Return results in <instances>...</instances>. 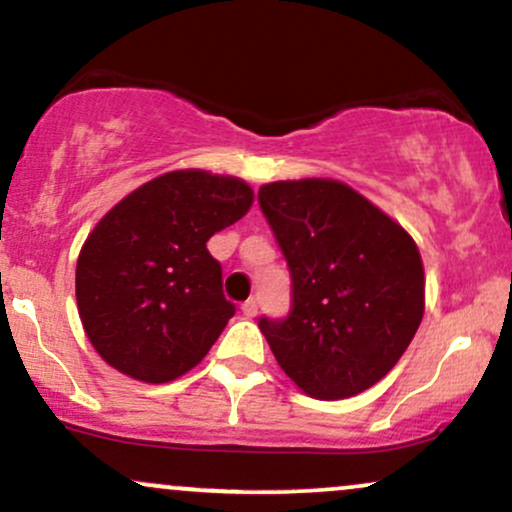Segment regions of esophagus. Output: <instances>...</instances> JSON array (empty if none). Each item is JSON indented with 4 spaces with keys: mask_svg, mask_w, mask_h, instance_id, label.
Instances as JSON below:
<instances>
[{
    "mask_svg": "<svg viewBox=\"0 0 512 512\" xmlns=\"http://www.w3.org/2000/svg\"><path fill=\"white\" fill-rule=\"evenodd\" d=\"M242 314L246 318H254L258 314V302H256V299H246V302L242 304Z\"/></svg>",
    "mask_w": 512,
    "mask_h": 512,
    "instance_id": "obj_1",
    "label": "esophagus"
}]
</instances>
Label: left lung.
Listing matches in <instances>:
<instances>
[{
    "mask_svg": "<svg viewBox=\"0 0 512 512\" xmlns=\"http://www.w3.org/2000/svg\"><path fill=\"white\" fill-rule=\"evenodd\" d=\"M292 273V311L261 318L280 369L318 400L376 386L424 316V266L410 232L338 179L258 189Z\"/></svg>",
    "mask_w": 512,
    "mask_h": 512,
    "instance_id": "left-lung-1",
    "label": "left lung"
}]
</instances>
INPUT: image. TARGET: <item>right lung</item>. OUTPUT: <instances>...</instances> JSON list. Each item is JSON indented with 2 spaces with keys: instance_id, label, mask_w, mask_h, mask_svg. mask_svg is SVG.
<instances>
[{
  "instance_id": "obj_1",
  "label": "right lung",
  "mask_w": 512,
  "mask_h": 512,
  "mask_svg": "<svg viewBox=\"0 0 512 512\" xmlns=\"http://www.w3.org/2000/svg\"><path fill=\"white\" fill-rule=\"evenodd\" d=\"M251 203L244 179L174 170L102 215L78 254L76 304L90 345L112 369L167 383L206 357L234 316L206 242Z\"/></svg>"
}]
</instances>
